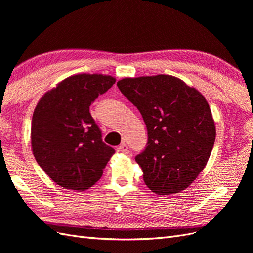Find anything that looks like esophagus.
Masks as SVG:
<instances>
[{"instance_id":"esophagus-1","label":"esophagus","mask_w":253,"mask_h":253,"mask_svg":"<svg viewBox=\"0 0 253 253\" xmlns=\"http://www.w3.org/2000/svg\"><path fill=\"white\" fill-rule=\"evenodd\" d=\"M119 151L120 152H124V153H126L127 152V145H126V143H125V142H122L120 145H119Z\"/></svg>"}]
</instances>
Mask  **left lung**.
I'll list each match as a JSON object with an SVG mask.
<instances>
[{"instance_id": "8db88e82", "label": "left lung", "mask_w": 253, "mask_h": 253, "mask_svg": "<svg viewBox=\"0 0 253 253\" xmlns=\"http://www.w3.org/2000/svg\"><path fill=\"white\" fill-rule=\"evenodd\" d=\"M120 91L142 115L148 145L136 156L153 192H181L206 167L215 141V124L206 98L170 75L124 78Z\"/></svg>"}]
</instances>
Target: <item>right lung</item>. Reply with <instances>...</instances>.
<instances>
[{"instance_id": "add662e5", "label": "right lung", "mask_w": 253, "mask_h": 253, "mask_svg": "<svg viewBox=\"0 0 253 253\" xmlns=\"http://www.w3.org/2000/svg\"><path fill=\"white\" fill-rule=\"evenodd\" d=\"M115 82L109 75H73L38 102L30 132L33 153L60 187L84 191L101 178L115 150L102 141L89 105Z\"/></svg>"}]
</instances>
